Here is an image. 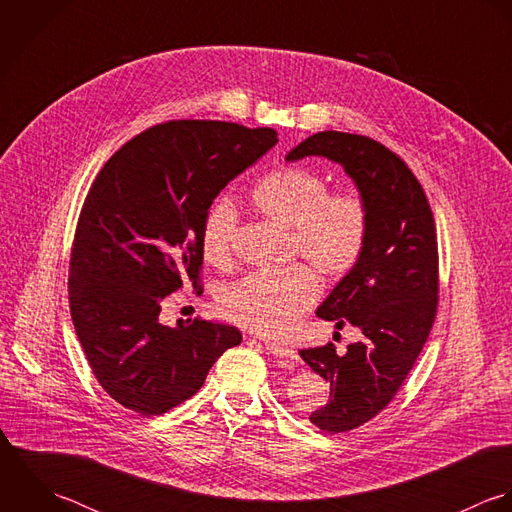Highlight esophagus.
Masks as SVG:
<instances>
[{
  "label": "esophagus",
  "mask_w": 512,
  "mask_h": 512,
  "mask_svg": "<svg viewBox=\"0 0 512 512\" xmlns=\"http://www.w3.org/2000/svg\"><path fill=\"white\" fill-rule=\"evenodd\" d=\"M265 348H267L273 356H277V358H285V360H289V362H297V360H299V354H297L293 348H285V346H279V344L269 342V340H265Z\"/></svg>",
  "instance_id": "34e87169"
}]
</instances>
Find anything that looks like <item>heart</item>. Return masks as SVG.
<instances>
[{
  "label": "heart",
  "instance_id": "obj_1",
  "mask_svg": "<svg viewBox=\"0 0 512 512\" xmlns=\"http://www.w3.org/2000/svg\"><path fill=\"white\" fill-rule=\"evenodd\" d=\"M251 205L267 219L289 229V249L299 253L324 277L348 273L368 239V205L356 192L328 194L322 176L283 166L261 178L249 194ZM237 229L235 209L213 205L202 227L205 259L225 265L231 259ZM318 281L301 263L277 271H255L227 285L219 295L223 314L259 334L277 336L314 301Z\"/></svg>",
  "mask_w": 512,
  "mask_h": 512
}]
</instances>
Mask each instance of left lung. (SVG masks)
<instances>
[{"mask_svg":"<svg viewBox=\"0 0 512 512\" xmlns=\"http://www.w3.org/2000/svg\"><path fill=\"white\" fill-rule=\"evenodd\" d=\"M320 156L352 178L368 205V239L356 265L316 308L336 328L346 322L364 338L301 350L308 366L330 382V400L310 413L328 433L360 427L386 408L413 368L437 310V237L425 192L406 162L380 142L326 130L308 136L287 162Z\"/></svg>","mask_w":512,"mask_h":512,"instance_id":"1","label":"left lung"}]
</instances>
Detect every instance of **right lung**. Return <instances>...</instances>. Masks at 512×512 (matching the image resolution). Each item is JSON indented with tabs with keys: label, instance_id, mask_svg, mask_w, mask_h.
Wrapping results in <instances>:
<instances>
[{
	"label": "right lung",
	"instance_id": "add662e5",
	"mask_svg": "<svg viewBox=\"0 0 512 512\" xmlns=\"http://www.w3.org/2000/svg\"><path fill=\"white\" fill-rule=\"evenodd\" d=\"M279 142L273 128L170 120L110 156L85 200L69 267L75 332L104 392L144 417L192 398L235 326L178 320L160 303L200 287L202 227L217 194Z\"/></svg>",
	"mask_w": 512,
	"mask_h": 512
}]
</instances>
